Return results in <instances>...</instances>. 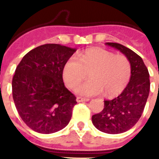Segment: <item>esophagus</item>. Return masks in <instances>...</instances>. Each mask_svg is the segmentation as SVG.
Returning a JSON list of instances; mask_svg holds the SVG:
<instances>
[{
	"instance_id": "esophagus-1",
	"label": "esophagus",
	"mask_w": 159,
	"mask_h": 159,
	"mask_svg": "<svg viewBox=\"0 0 159 159\" xmlns=\"http://www.w3.org/2000/svg\"><path fill=\"white\" fill-rule=\"evenodd\" d=\"M89 100H90L89 98H85V97H77V102H88Z\"/></svg>"
}]
</instances>
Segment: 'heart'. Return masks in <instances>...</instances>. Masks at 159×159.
Wrapping results in <instances>:
<instances>
[{
	"label": "heart",
	"instance_id": "obj_1",
	"mask_svg": "<svg viewBox=\"0 0 159 159\" xmlns=\"http://www.w3.org/2000/svg\"><path fill=\"white\" fill-rule=\"evenodd\" d=\"M90 74L88 81L78 87L77 92L84 96L104 93L112 98L123 92L131 77V64L124 55L115 54L104 48L87 49L67 60L62 68L65 83L71 89H76L82 80Z\"/></svg>",
	"mask_w": 159,
	"mask_h": 159
}]
</instances>
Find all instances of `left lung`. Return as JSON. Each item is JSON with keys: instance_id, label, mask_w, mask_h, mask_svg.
<instances>
[{"instance_id": "1", "label": "left lung", "mask_w": 159, "mask_h": 159, "mask_svg": "<svg viewBox=\"0 0 159 159\" xmlns=\"http://www.w3.org/2000/svg\"><path fill=\"white\" fill-rule=\"evenodd\" d=\"M125 55L131 64L129 82L122 93L111 101H104L102 112L92 116L95 127L104 133H124L131 129L143 114L149 94V73L143 59L125 46L106 43Z\"/></svg>"}]
</instances>
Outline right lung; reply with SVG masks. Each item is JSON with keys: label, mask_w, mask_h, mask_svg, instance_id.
I'll return each mask as SVG.
<instances>
[{"label": "right lung", "mask_w": 159, "mask_h": 159, "mask_svg": "<svg viewBox=\"0 0 159 159\" xmlns=\"http://www.w3.org/2000/svg\"><path fill=\"white\" fill-rule=\"evenodd\" d=\"M76 48L47 43L23 57L12 79V95L22 120L35 132L52 134L67 125L76 97L65 87L62 68Z\"/></svg>", "instance_id": "obj_1"}]
</instances>
